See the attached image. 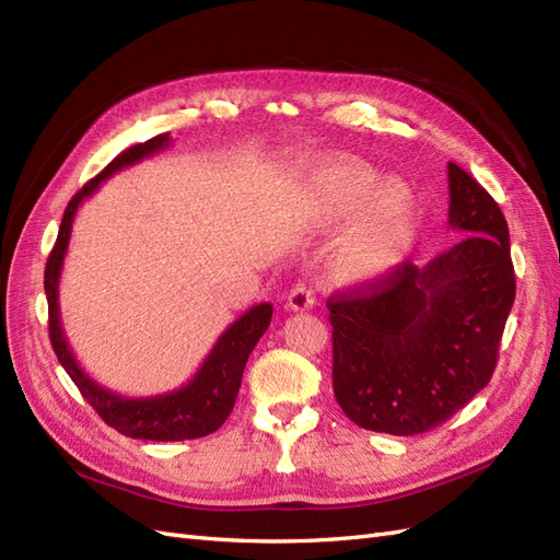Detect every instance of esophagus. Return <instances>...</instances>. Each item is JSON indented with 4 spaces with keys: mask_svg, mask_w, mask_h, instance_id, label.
<instances>
[{
    "mask_svg": "<svg viewBox=\"0 0 560 560\" xmlns=\"http://www.w3.org/2000/svg\"><path fill=\"white\" fill-rule=\"evenodd\" d=\"M313 303H315V292H313V287L306 284V282L294 284L290 294H287V308L294 311V313L311 311Z\"/></svg>",
    "mask_w": 560,
    "mask_h": 560,
    "instance_id": "1",
    "label": "esophagus"
}]
</instances>
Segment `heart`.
Returning <instances> with one entry per match:
<instances>
[{
	"mask_svg": "<svg viewBox=\"0 0 560 560\" xmlns=\"http://www.w3.org/2000/svg\"><path fill=\"white\" fill-rule=\"evenodd\" d=\"M311 208L319 224L358 214L334 257V270L343 282L376 280L411 249L416 198L401 179L378 182L376 171L366 165H336L319 182Z\"/></svg>",
	"mask_w": 560,
	"mask_h": 560,
	"instance_id": "1",
	"label": "heart"
}]
</instances>
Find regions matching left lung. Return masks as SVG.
<instances>
[{
  "label": "left lung",
  "instance_id": "1",
  "mask_svg": "<svg viewBox=\"0 0 560 560\" xmlns=\"http://www.w3.org/2000/svg\"><path fill=\"white\" fill-rule=\"evenodd\" d=\"M448 224L465 238L327 301L334 395L364 430L411 436L446 422L493 376L516 296L506 219L448 163Z\"/></svg>",
  "mask_w": 560,
  "mask_h": 560
}]
</instances>
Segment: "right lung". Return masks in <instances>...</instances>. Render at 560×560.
Segmentation results:
<instances>
[{"instance_id":"obj_1","label":"right lung","mask_w":560,"mask_h":560,"mask_svg":"<svg viewBox=\"0 0 560 560\" xmlns=\"http://www.w3.org/2000/svg\"><path fill=\"white\" fill-rule=\"evenodd\" d=\"M167 144H171V135L167 132L156 135V138L142 144H135L126 149L124 154H118L97 177L83 184V189L77 191L74 198L67 202L56 247L50 249L44 270V290L48 299V336L50 346H54L58 354V362L70 374L83 399L93 406L97 416L109 428L130 439H147V442H184V439L208 436L222 428L224 420L233 411L235 397H238L249 352L259 343V338L270 325V317H273V306L270 303L252 306L219 336V341L189 383L173 389V393H163L156 397H124L112 393V389L93 381L79 366L70 346H67L58 303V282L67 245H70L74 214L81 202L97 191L100 182H105L107 177L124 171V167L132 163H140L147 156L159 154Z\"/></svg>"}]
</instances>
